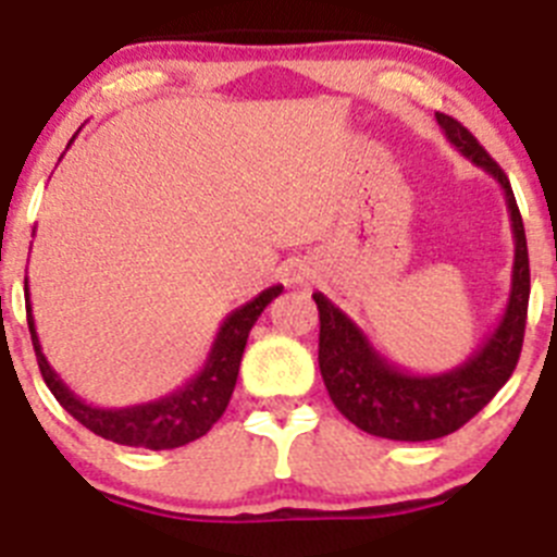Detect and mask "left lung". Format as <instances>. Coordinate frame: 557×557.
<instances>
[{
  "mask_svg": "<svg viewBox=\"0 0 557 557\" xmlns=\"http://www.w3.org/2000/svg\"><path fill=\"white\" fill-rule=\"evenodd\" d=\"M447 141L474 166L497 180L513 230V272L499 324L483 347L460 366L441 374H410L388 363L369 344L363 330L324 294L315 290L319 308V369L335 408L363 433L391 441H433L463 428L508 383L519 363L528 322L530 260L522 213L497 160H491L469 129L453 116L435 113Z\"/></svg>",
  "mask_w": 557,
  "mask_h": 557,
  "instance_id": "left-lung-1",
  "label": "left lung"
}]
</instances>
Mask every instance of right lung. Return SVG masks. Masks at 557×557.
I'll list each match as a JSON object with an SVG mask.
<instances>
[{"mask_svg": "<svg viewBox=\"0 0 557 557\" xmlns=\"http://www.w3.org/2000/svg\"><path fill=\"white\" fill-rule=\"evenodd\" d=\"M280 294H283V285H272V288L260 290L258 297L249 299L247 305L235 308L219 327L216 341H213L199 374L188 380L183 388L172 391L166 397L152 399V403L129 405V408H97V405H88L85 399H79L58 377V372L49 366L47 355L41 352V341L35 333L33 308H29V288L27 280H24V302H27V324L29 335H33L35 358H38L41 377L54 394V399L91 433L102 435L113 444L144 449L185 447V444L202 438L222 419L230 397H233L235 380H238V366H242L249 330L258 322L263 308Z\"/></svg>", "mask_w": 557, "mask_h": 557, "instance_id": "1", "label": "right lung"}]
</instances>
